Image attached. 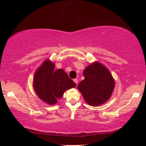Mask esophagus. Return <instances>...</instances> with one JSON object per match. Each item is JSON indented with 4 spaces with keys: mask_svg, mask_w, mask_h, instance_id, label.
Masks as SVG:
<instances>
[{
    "mask_svg": "<svg viewBox=\"0 0 146 146\" xmlns=\"http://www.w3.org/2000/svg\"><path fill=\"white\" fill-rule=\"evenodd\" d=\"M74 82L76 84H78V80L77 78H75V79H74Z\"/></svg>",
    "mask_w": 146,
    "mask_h": 146,
    "instance_id": "esophagus-1",
    "label": "esophagus"
}]
</instances>
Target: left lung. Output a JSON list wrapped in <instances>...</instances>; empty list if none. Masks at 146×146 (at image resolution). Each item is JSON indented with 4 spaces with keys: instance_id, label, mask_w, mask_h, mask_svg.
I'll return each instance as SVG.
<instances>
[{
    "instance_id": "left-lung-1",
    "label": "left lung",
    "mask_w": 146,
    "mask_h": 146,
    "mask_svg": "<svg viewBox=\"0 0 146 146\" xmlns=\"http://www.w3.org/2000/svg\"><path fill=\"white\" fill-rule=\"evenodd\" d=\"M84 80L77 88L88 104L98 106L110 98L115 87V80L109 70L100 62L95 61L83 72Z\"/></svg>"
}]
</instances>
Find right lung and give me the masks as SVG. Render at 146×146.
Wrapping results in <instances>:
<instances>
[{"mask_svg":"<svg viewBox=\"0 0 146 146\" xmlns=\"http://www.w3.org/2000/svg\"><path fill=\"white\" fill-rule=\"evenodd\" d=\"M54 68L52 61L45 60L36 70L33 78L35 93L42 101L50 106L56 104L57 99L61 98L67 90L76 86L63 69L54 70Z\"/></svg>","mask_w":146,"mask_h":146,"instance_id":"obj_1","label":"right lung"}]
</instances>
